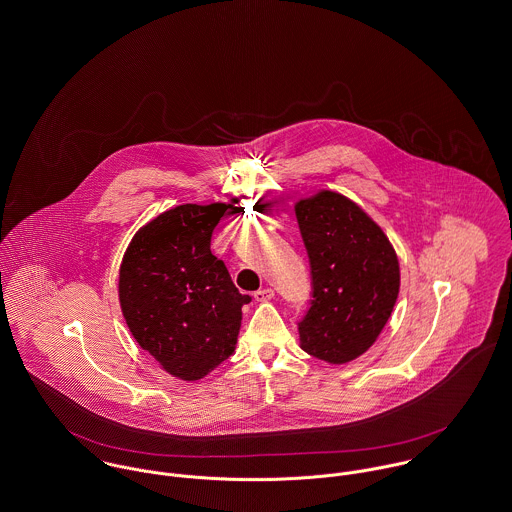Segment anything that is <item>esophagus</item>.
<instances>
[{"label":"esophagus","mask_w":512,"mask_h":512,"mask_svg":"<svg viewBox=\"0 0 512 512\" xmlns=\"http://www.w3.org/2000/svg\"><path fill=\"white\" fill-rule=\"evenodd\" d=\"M253 296H255L257 302H267V300L275 298V290L273 288H259Z\"/></svg>","instance_id":"obj_1"}]
</instances>
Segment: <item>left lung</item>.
<instances>
[{
	"label": "left lung",
	"instance_id": "1",
	"mask_svg": "<svg viewBox=\"0 0 512 512\" xmlns=\"http://www.w3.org/2000/svg\"><path fill=\"white\" fill-rule=\"evenodd\" d=\"M294 212L312 273L300 347L332 365L349 363L391 318L400 288L397 253L367 212L338 192L302 198Z\"/></svg>",
	"mask_w": 512,
	"mask_h": 512
}]
</instances>
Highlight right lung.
I'll return each instance as SVG.
<instances>
[{
  "label": "right lung",
  "instance_id": "obj_1",
  "mask_svg": "<svg viewBox=\"0 0 512 512\" xmlns=\"http://www.w3.org/2000/svg\"><path fill=\"white\" fill-rule=\"evenodd\" d=\"M231 204H182L163 212L133 235L119 267V304L129 332L182 381H198L228 359L241 306L251 302L210 251L212 231Z\"/></svg>",
  "mask_w": 512,
  "mask_h": 512
}]
</instances>
